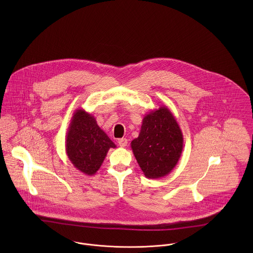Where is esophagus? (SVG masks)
Returning a JSON list of instances; mask_svg holds the SVG:
<instances>
[{
    "mask_svg": "<svg viewBox=\"0 0 253 253\" xmlns=\"http://www.w3.org/2000/svg\"><path fill=\"white\" fill-rule=\"evenodd\" d=\"M118 143L121 147H126L127 145V139L126 138H121L118 140Z\"/></svg>",
    "mask_w": 253,
    "mask_h": 253,
    "instance_id": "1",
    "label": "esophagus"
}]
</instances>
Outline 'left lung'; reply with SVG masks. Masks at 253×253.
<instances>
[{
  "mask_svg": "<svg viewBox=\"0 0 253 253\" xmlns=\"http://www.w3.org/2000/svg\"><path fill=\"white\" fill-rule=\"evenodd\" d=\"M130 145L145 176L157 179L170 173L177 165L183 134L171 111L161 106L145 115L139 135Z\"/></svg>",
  "mask_w": 253,
  "mask_h": 253,
  "instance_id": "left-lung-1",
  "label": "left lung"
}]
</instances>
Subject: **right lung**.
I'll use <instances>...</instances> for the list:
<instances>
[{
    "label": "right lung",
    "instance_id": "1",
    "mask_svg": "<svg viewBox=\"0 0 253 253\" xmlns=\"http://www.w3.org/2000/svg\"><path fill=\"white\" fill-rule=\"evenodd\" d=\"M65 148L73 166L86 175H93L100 169L110 148L115 143L99 127L95 118L84 109L73 114Z\"/></svg>",
    "mask_w": 253,
    "mask_h": 253
}]
</instances>
